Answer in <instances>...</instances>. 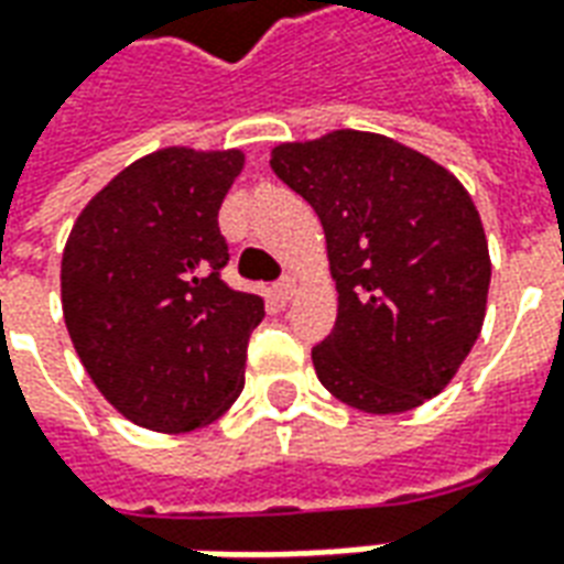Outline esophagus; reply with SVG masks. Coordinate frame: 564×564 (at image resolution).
Listing matches in <instances>:
<instances>
[{"label": "esophagus", "instance_id": "obj_1", "mask_svg": "<svg viewBox=\"0 0 564 564\" xmlns=\"http://www.w3.org/2000/svg\"><path fill=\"white\" fill-rule=\"evenodd\" d=\"M274 295H278V302H281V304L293 302V295H295V281H293V278H286V281L278 283V286H274Z\"/></svg>", "mask_w": 564, "mask_h": 564}]
</instances>
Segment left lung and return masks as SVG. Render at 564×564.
I'll return each mask as SVG.
<instances>
[{
    "label": "left lung",
    "mask_w": 564,
    "mask_h": 564,
    "mask_svg": "<svg viewBox=\"0 0 564 564\" xmlns=\"http://www.w3.org/2000/svg\"><path fill=\"white\" fill-rule=\"evenodd\" d=\"M323 220L337 286L316 377L346 406L394 415L440 394L481 335L490 250L469 191L427 154L370 131L271 149Z\"/></svg>",
    "instance_id": "8db88e82"
}]
</instances>
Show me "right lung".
Instances as JSON below:
<instances>
[{
  "label": "right lung",
  "instance_id": "add662e5",
  "mask_svg": "<svg viewBox=\"0 0 564 564\" xmlns=\"http://www.w3.org/2000/svg\"><path fill=\"white\" fill-rule=\"evenodd\" d=\"M241 149L170 145L86 203L62 250V314L86 373L145 431L206 427L245 388L260 295L220 281L218 212Z\"/></svg>",
  "mask_w": 564,
  "mask_h": 564
}]
</instances>
